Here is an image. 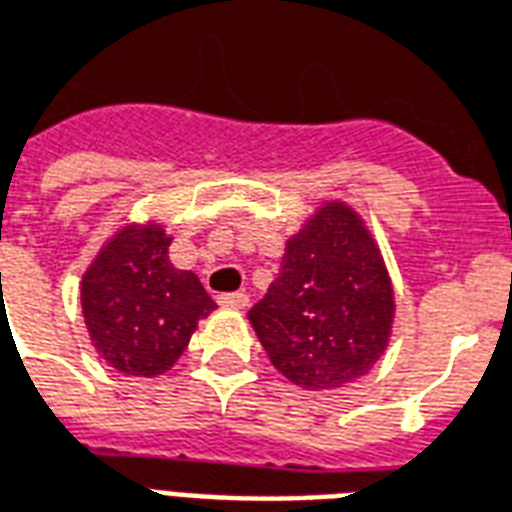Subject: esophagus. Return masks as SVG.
<instances>
[{
  "instance_id": "esophagus-1",
  "label": "esophagus",
  "mask_w": 512,
  "mask_h": 512,
  "mask_svg": "<svg viewBox=\"0 0 512 512\" xmlns=\"http://www.w3.org/2000/svg\"><path fill=\"white\" fill-rule=\"evenodd\" d=\"M219 304L222 307H233V310H244V307H249V296L246 293H222Z\"/></svg>"
}]
</instances>
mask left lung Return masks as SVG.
<instances>
[{
    "label": "left lung",
    "mask_w": 512,
    "mask_h": 512,
    "mask_svg": "<svg viewBox=\"0 0 512 512\" xmlns=\"http://www.w3.org/2000/svg\"><path fill=\"white\" fill-rule=\"evenodd\" d=\"M395 293L362 219L329 202L293 235L277 279L249 310L271 365L304 389L370 373L389 343Z\"/></svg>",
    "instance_id": "obj_1"
}]
</instances>
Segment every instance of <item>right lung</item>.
<instances>
[{"instance_id":"right-lung-1","label":"right lung","mask_w":512,"mask_h":512,"mask_svg":"<svg viewBox=\"0 0 512 512\" xmlns=\"http://www.w3.org/2000/svg\"><path fill=\"white\" fill-rule=\"evenodd\" d=\"M161 227L128 224L82 279L93 345L126 376H161L186 351L197 321L216 307L197 274L169 263Z\"/></svg>"}]
</instances>
